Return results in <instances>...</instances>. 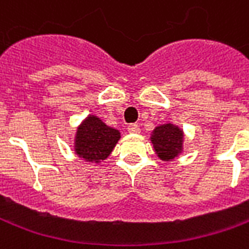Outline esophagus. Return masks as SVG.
Segmentation results:
<instances>
[{
  "instance_id": "34e87169",
  "label": "esophagus",
  "mask_w": 249,
  "mask_h": 249,
  "mask_svg": "<svg viewBox=\"0 0 249 249\" xmlns=\"http://www.w3.org/2000/svg\"><path fill=\"white\" fill-rule=\"evenodd\" d=\"M128 132L132 135H137V133H140V126L137 124L128 125Z\"/></svg>"
}]
</instances>
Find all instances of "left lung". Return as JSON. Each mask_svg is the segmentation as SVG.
Returning <instances> with one entry per match:
<instances>
[{"instance_id":"obj_1","label":"left lung","mask_w":249,"mask_h":249,"mask_svg":"<svg viewBox=\"0 0 249 249\" xmlns=\"http://www.w3.org/2000/svg\"><path fill=\"white\" fill-rule=\"evenodd\" d=\"M151 141L156 155L162 161H171L183 152L184 133L176 125H159L152 132Z\"/></svg>"}]
</instances>
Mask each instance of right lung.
<instances>
[{
	"label": "right lung",
	"mask_w": 249,
	"mask_h": 249,
	"mask_svg": "<svg viewBox=\"0 0 249 249\" xmlns=\"http://www.w3.org/2000/svg\"><path fill=\"white\" fill-rule=\"evenodd\" d=\"M120 137L119 130L108 126L97 116L89 114L77 128L74 152L85 161L98 164L112 153Z\"/></svg>",
	"instance_id": "right-lung-1"
}]
</instances>
